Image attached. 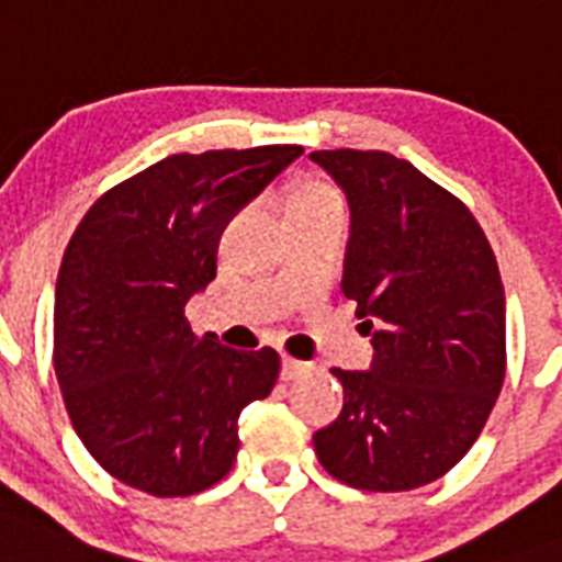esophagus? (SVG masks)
<instances>
[{
    "label": "esophagus",
    "mask_w": 562,
    "mask_h": 562,
    "mask_svg": "<svg viewBox=\"0 0 562 562\" xmlns=\"http://www.w3.org/2000/svg\"><path fill=\"white\" fill-rule=\"evenodd\" d=\"M306 373H308V364H306V361L289 359V356L282 359V370H280L282 382H294V379H300V375H306Z\"/></svg>",
    "instance_id": "34e87169"
}]
</instances>
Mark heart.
Listing matches in <instances>:
<instances>
[{"mask_svg": "<svg viewBox=\"0 0 562 562\" xmlns=\"http://www.w3.org/2000/svg\"><path fill=\"white\" fill-rule=\"evenodd\" d=\"M341 206V192L326 183V180H303L300 187H294L289 198V212L291 210H308V206Z\"/></svg>", "mask_w": 562, "mask_h": 562, "instance_id": "obj_1", "label": "heart"}]
</instances>
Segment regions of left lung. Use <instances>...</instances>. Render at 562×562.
<instances>
[{
  "label": "left lung",
  "instance_id": "8db88e82",
  "mask_svg": "<svg viewBox=\"0 0 562 562\" xmlns=\"http://www.w3.org/2000/svg\"><path fill=\"white\" fill-rule=\"evenodd\" d=\"M347 192L341 289L373 368H333L344 408L315 431L324 470L368 493L431 484L479 440L507 370L505 289L470 206L384 151H315Z\"/></svg>",
  "mask_w": 562,
  "mask_h": 562
}]
</instances>
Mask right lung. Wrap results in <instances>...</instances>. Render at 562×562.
Returning <instances> with one entry per match:
<instances>
[{
	"label": "right lung",
	"mask_w": 562,
	"mask_h": 562,
	"mask_svg": "<svg viewBox=\"0 0 562 562\" xmlns=\"http://www.w3.org/2000/svg\"><path fill=\"white\" fill-rule=\"evenodd\" d=\"M300 145L175 154L92 203L55 289V373L104 472L148 496H194L236 461L238 414L280 375L271 347L194 335L187 300L215 277L227 221Z\"/></svg>",
	"instance_id": "obj_1"
}]
</instances>
